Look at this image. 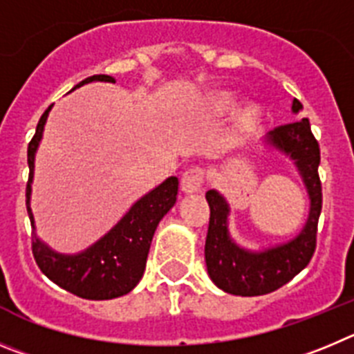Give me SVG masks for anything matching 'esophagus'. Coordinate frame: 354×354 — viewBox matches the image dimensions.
I'll list each match as a JSON object with an SVG mask.
<instances>
[{"label":"esophagus","mask_w":354,"mask_h":354,"mask_svg":"<svg viewBox=\"0 0 354 354\" xmlns=\"http://www.w3.org/2000/svg\"><path fill=\"white\" fill-rule=\"evenodd\" d=\"M205 183V171L201 167H190L181 176V190L185 194H196L203 189Z\"/></svg>","instance_id":"34e87169"}]
</instances>
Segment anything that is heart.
Here are the masks:
<instances>
[{
	"instance_id": "heart-1",
	"label": "heart",
	"mask_w": 354,
	"mask_h": 354,
	"mask_svg": "<svg viewBox=\"0 0 354 354\" xmlns=\"http://www.w3.org/2000/svg\"><path fill=\"white\" fill-rule=\"evenodd\" d=\"M254 118H256V113H254L252 109H248L247 113H245V122H247V123H252Z\"/></svg>"
}]
</instances>
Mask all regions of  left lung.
Masks as SVG:
<instances>
[{"label": "left lung", "instance_id": "1", "mask_svg": "<svg viewBox=\"0 0 354 354\" xmlns=\"http://www.w3.org/2000/svg\"><path fill=\"white\" fill-rule=\"evenodd\" d=\"M301 109L304 106L300 100L292 98V114H298ZM264 145L291 158L304 180L310 208L304 229L292 240L261 250H248L232 240L229 232L231 208L225 197L215 189L206 192L209 205V225L205 245L206 268L216 288L229 295L259 296L282 288L307 266L316 250L323 194L317 174L321 160L319 145L312 136L310 123L307 118H301L277 127L266 133Z\"/></svg>", "mask_w": 354, "mask_h": 354}]
</instances>
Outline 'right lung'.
Listing matches in <instances>:
<instances>
[{"mask_svg": "<svg viewBox=\"0 0 354 354\" xmlns=\"http://www.w3.org/2000/svg\"><path fill=\"white\" fill-rule=\"evenodd\" d=\"M93 81L114 82L111 75H91L75 88ZM74 88V90H75ZM53 106L42 114L33 139L28 146L30 180L26 187V208L33 227V256L38 268L54 284L86 300H113L132 291L139 284L146 268L149 245L155 229L164 215L176 203L178 178L169 176L158 187L138 199L116 225L91 247L79 254H59L44 243L35 232V216L31 212V181L35 173V155L44 136L47 116Z\"/></svg>", "mask_w": 354, "mask_h": 354, "instance_id": "right-lung-1", "label": "right lung"}]
</instances>
